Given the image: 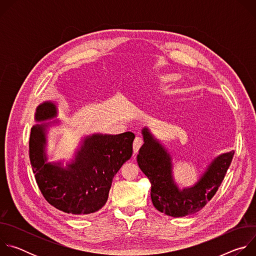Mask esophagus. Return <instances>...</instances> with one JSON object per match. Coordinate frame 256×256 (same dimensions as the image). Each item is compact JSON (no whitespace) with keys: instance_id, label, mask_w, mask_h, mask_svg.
Wrapping results in <instances>:
<instances>
[{"instance_id":"34e87169","label":"esophagus","mask_w":256,"mask_h":256,"mask_svg":"<svg viewBox=\"0 0 256 256\" xmlns=\"http://www.w3.org/2000/svg\"><path fill=\"white\" fill-rule=\"evenodd\" d=\"M142 138L140 136H136V138H134V144H132V148H134V155L138 152L140 148L142 147Z\"/></svg>"}]
</instances>
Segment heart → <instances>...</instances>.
<instances>
[{
  "mask_svg": "<svg viewBox=\"0 0 256 256\" xmlns=\"http://www.w3.org/2000/svg\"><path fill=\"white\" fill-rule=\"evenodd\" d=\"M177 79H178V75L175 74V72H168V74L158 76L155 79V81L158 83H170V82L176 81Z\"/></svg>",
  "mask_w": 256,
  "mask_h": 256,
  "instance_id": "1",
  "label": "heart"
}]
</instances>
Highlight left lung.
Masks as SVG:
<instances>
[{
	"instance_id": "1",
	"label": "left lung",
	"mask_w": 256,
	"mask_h": 256,
	"mask_svg": "<svg viewBox=\"0 0 256 256\" xmlns=\"http://www.w3.org/2000/svg\"><path fill=\"white\" fill-rule=\"evenodd\" d=\"M138 164L151 182V198L161 212L174 218L202 210L216 192L232 162L234 151L214 157L192 186L180 188L173 174V158L165 146L144 126Z\"/></svg>"
}]
</instances>
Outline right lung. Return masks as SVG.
Returning <instances> with one entry per match:
<instances>
[{
	"mask_svg": "<svg viewBox=\"0 0 256 256\" xmlns=\"http://www.w3.org/2000/svg\"><path fill=\"white\" fill-rule=\"evenodd\" d=\"M58 114L54 100L36 108L34 122L38 124L31 128L29 140L36 182L44 198L58 210L81 216L95 212L106 204L114 175L130 159L134 134L85 136L70 161H50L48 134L50 128L62 124L60 120H54Z\"/></svg>",
	"mask_w": 256,
	"mask_h": 256,
	"instance_id": "add662e5",
	"label": "right lung"
}]
</instances>
